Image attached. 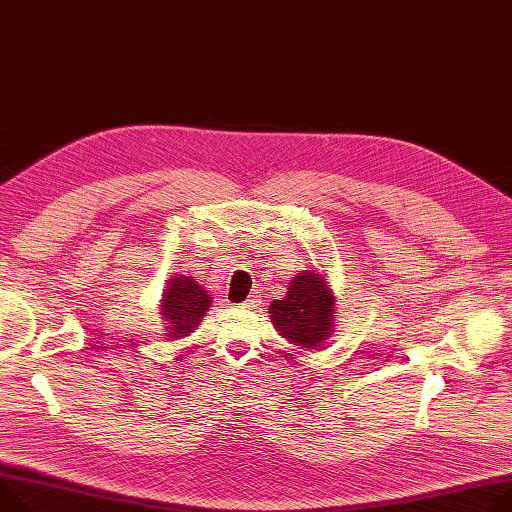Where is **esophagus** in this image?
<instances>
[{
	"mask_svg": "<svg viewBox=\"0 0 512 512\" xmlns=\"http://www.w3.org/2000/svg\"><path fill=\"white\" fill-rule=\"evenodd\" d=\"M259 306V300L255 298V296H251L249 300H245L239 308H243V310H253V308H257Z\"/></svg>",
	"mask_w": 512,
	"mask_h": 512,
	"instance_id": "obj_1",
	"label": "esophagus"
}]
</instances>
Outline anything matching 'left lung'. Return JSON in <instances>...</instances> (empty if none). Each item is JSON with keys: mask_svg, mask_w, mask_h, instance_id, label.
<instances>
[{"mask_svg": "<svg viewBox=\"0 0 512 512\" xmlns=\"http://www.w3.org/2000/svg\"><path fill=\"white\" fill-rule=\"evenodd\" d=\"M335 296L327 275L318 269H304L288 286L282 300L269 304V318L277 335L298 349H316L335 331Z\"/></svg>", "mask_w": 512, "mask_h": 512, "instance_id": "left-lung-1", "label": "left lung"}]
</instances>
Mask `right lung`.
Returning <instances> with one entry per match:
<instances>
[{
    "mask_svg": "<svg viewBox=\"0 0 512 512\" xmlns=\"http://www.w3.org/2000/svg\"><path fill=\"white\" fill-rule=\"evenodd\" d=\"M210 304L212 298L208 290L192 275H173L159 302V314L165 320L163 335L169 337V341L190 337L210 310Z\"/></svg>",
    "mask_w": 512,
    "mask_h": 512,
    "instance_id": "add662e5",
    "label": "right lung"
}]
</instances>
